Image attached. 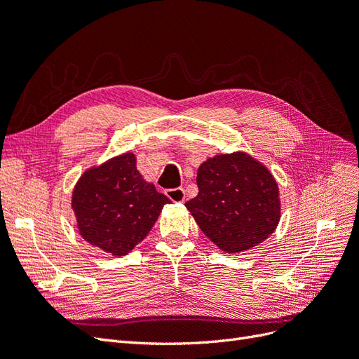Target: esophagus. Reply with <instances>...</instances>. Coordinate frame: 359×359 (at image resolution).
Returning <instances> with one entry per match:
<instances>
[{"mask_svg": "<svg viewBox=\"0 0 359 359\" xmlns=\"http://www.w3.org/2000/svg\"><path fill=\"white\" fill-rule=\"evenodd\" d=\"M165 193H166V196L173 202H184V201H186V191H184V189H169Z\"/></svg>", "mask_w": 359, "mask_h": 359, "instance_id": "esophagus-1", "label": "esophagus"}]
</instances>
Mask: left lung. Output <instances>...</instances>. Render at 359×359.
<instances>
[{
	"label": "left lung",
	"instance_id": "8db88e82",
	"mask_svg": "<svg viewBox=\"0 0 359 359\" xmlns=\"http://www.w3.org/2000/svg\"><path fill=\"white\" fill-rule=\"evenodd\" d=\"M196 198L186 206L201 231L227 253L252 248L276 231L280 220L277 182L244 153L222 154L198 169Z\"/></svg>",
	"mask_w": 359,
	"mask_h": 359
}]
</instances>
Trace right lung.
Here are the masks:
<instances>
[{
  "label": "right lung",
  "mask_w": 359,
  "mask_h": 359,
  "mask_svg": "<svg viewBox=\"0 0 359 359\" xmlns=\"http://www.w3.org/2000/svg\"><path fill=\"white\" fill-rule=\"evenodd\" d=\"M166 203L170 199L142 178L130 153L85 172L72 201L83 240L114 256L142 241Z\"/></svg>",
  "instance_id": "right-lung-1"
}]
</instances>
